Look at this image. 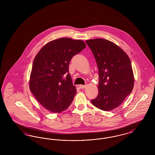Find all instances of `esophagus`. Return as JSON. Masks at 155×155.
Wrapping results in <instances>:
<instances>
[{"mask_svg": "<svg viewBox=\"0 0 155 155\" xmlns=\"http://www.w3.org/2000/svg\"><path fill=\"white\" fill-rule=\"evenodd\" d=\"M86 85H79V88L81 89L85 88H86Z\"/></svg>", "mask_w": 155, "mask_h": 155, "instance_id": "34e87169", "label": "esophagus"}]
</instances>
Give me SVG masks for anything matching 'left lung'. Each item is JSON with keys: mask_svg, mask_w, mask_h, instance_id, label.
<instances>
[{"mask_svg": "<svg viewBox=\"0 0 155 155\" xmlns=\"http://www.w3.org/2000/svg\"><path fill=\"white\" fill-rule=\"evenodd\" d=\"M86 43L99 70L98 95L91 102L102 110H112L123 102L134 88L131 60L121 48L107 39H89Z\"/></svg>", "mask_w": 155, "mask_h": 155, "instance_id": "8db88e82", "label": "left lung"}]
</instances>
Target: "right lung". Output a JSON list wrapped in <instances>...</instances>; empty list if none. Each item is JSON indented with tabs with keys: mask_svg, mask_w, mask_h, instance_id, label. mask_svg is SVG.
Segmentation results:
<instances>
[{
	"mask_svg": "<svg viewBox=\"0 0 155 155\" xmlns=\"http://www.w3.org/2000/svg\"><path fill=\"white\" fill-rule=\"evenodd\" d=\"M86 45L81 40L61 38L45 45L34 60L30 89L37 101L53 113L67 109L77 92L69 73V63Z\"/></svg>",
	"mask_w": 155,
	"mask_h": 155,
	"instance_id": "1",
	"label": "right lung"
}]
</instances>
